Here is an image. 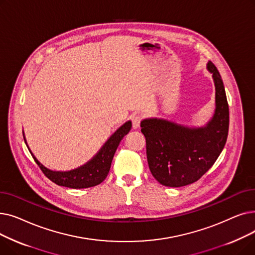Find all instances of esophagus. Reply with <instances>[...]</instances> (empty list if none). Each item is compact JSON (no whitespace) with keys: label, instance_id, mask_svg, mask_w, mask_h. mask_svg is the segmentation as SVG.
Returning a JSON list of instances; mask_svg holds the SVG:
<instances>
[{"label":"esophagus","instance_id":"34e87169","mask_svg":"<svg viewBox=\"0 0 255 255\" xmlns=\"http://www.w3.org/2000/svg\"><path fill=\"white\" fill-rule=\"evenodd\" d=\"M141 123V117L139 115H134L132 117V127L137 129Z\"/></svg>","mask_w":255,"mask_h":255}]
</instances>
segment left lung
Returning <instances> with one entry per match:
<instances>
[{"label":"left lung","mask_w":255,"mask_h":255,"mask_svg":"<svg viewBox=\"0 0 255 255\" xmlns=\"http://www.w3.org/2000/svg\"><path fill=\"white\" fill-rule=\"evenodd\" d=\"M215 84L216 109L205 127L189 128L164 119H144L146 158L153 177L161 185L182 187L202 178L222 152L230 125L223 82L212 62L207 64Z\"/></svg>","instance_id":"1"}]
</instances>
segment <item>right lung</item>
<instances>
[{"label": "right lung", "instance_id": "1", "mask_svg": "<svg viewBox=\"0 0 255 255\" xmlns=\"http://www.w3.org/2000/svg\"><path fill=\"white\" fill-rule=\"evenodd\" d=\"M132 127L130 121L121 126L114 134L107 139L100 151L94 156L90 161L83 166L77 167L69 171H53L40 163L36 157L32 154L36 163L40 169L43 171L44 175L53 183L59 186L68 187V188L80 189L89 188L99 185L105 180L111 169L114 155L117 151L118 145L122 138L127 134ZM24 138V137H23ZM24 142L25 138H24Z\"/></svg>", "mask_w": 255, "mask_h": 255}]
</instances>
